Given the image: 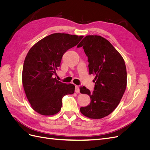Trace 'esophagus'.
<instances>
[{
	"instance_id": "34e87169",
	"label": "esophagus",
	"mask_w": 150,
	"mask_h": 150,
	"mask_svg": "<svg viewBox=\"0 0 150 150\" xmlns=\"http://www.w3.org/2000/svg\"><path fill=\"white\" fill-rule=\"evenodd\" d=\"M79 86H76V87H75V92L76 93H79Z\"/></svg>"
}]
</instances>
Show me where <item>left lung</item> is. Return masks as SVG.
Masks as SVG:
<instances>
[{"instance_id":"1","label":"left lung","mask_w":150,"mask_h":150,"mask_svg":"<svg viewBox=\"0 0 150 150\" xmlns=\"http://www.w3.org/2000/svg\"><path fill=\"white\" fill-rule=\"evenodd\" d=\"M83 47L88 57L89 74L95 76L93 92L85 86L80 93L88 94L91 103L81 107L82 114L91 119L108 116L120 103L127 84L125 62L119 52L100 35H86L78 47Z\"/></svg>"}]
</instances>
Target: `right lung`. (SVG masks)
<instances>
[{
	"mask_svg": "<svg viewBox=\"0 0 150 150\" xmlns=\"http://www.w3.org/2000/svg\"><path fill=\"white\" fill-rule=\"evenodd\" d=\"M83 36L54 33L35 43L25 58L22 79L32 108L39 114L52 116L59 112L62 99L74 93L75 86L53 78L61 66L62 57L76 46Z\"/></svg>",
	"mask_w": 150,
	"mask_h": 150,
	"instance_id": "obj_1",
	"label": "right lung"
}]
</instances>
